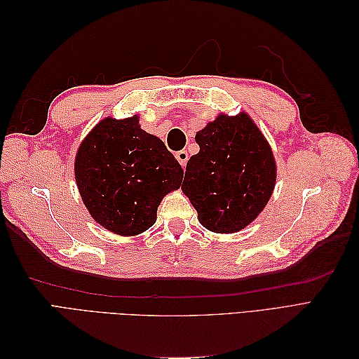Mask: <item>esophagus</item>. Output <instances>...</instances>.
I'll return each mask as SVG.
<instances>
[{
  "mask_svg": "<svg viewBox=\"0 0 359 359\" xmlns=\"http://www.w3.org/2000/svg\"><path fill=\"white\" fill-rule=\"evenodd\" d=\"M177 160L180 161V165L184 168L187 165V160H189V154H187V151L186 149H181V151H178L177 153Z\"/></svg>",
  "mask_w": 359,
  "mask_h": 359,
  "instance_id": "obj_1",
  "label": "esophagus"
}]
</instances>
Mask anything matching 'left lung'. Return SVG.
I'll return each mask as SVG.
<instances>
[{
  "label": "left lung",
  "instance_id": "left-lung-1",
  "mask_svg": "<svg viewBox=\"0 0 359 359\" xmlns=\"http://www.w3.org/2000/svg\"><path fill=\"white\" fill-rule=\"evenodd\" d=\"M194 139L199 153L187 161L181 190L208 231L244 229L264 211L274 191L273 149L245 112L220 114Z\"/></svg>",
  "mask_w": 359,
  "mask_h": 359
}]
</instances>
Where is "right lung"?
<instances>
[{
  "label": "right lung",
  "instance_id": "obj_1",
  "mask_svg": "<svg viewBox=\"0 0 359 359\" xmlns=\"http://www.w3.org/2000/svg\"><path fill=\"white\" fill-rule=\"evenodd\" d=\"M184 172L163 140L139 116L104 118L79 145L74 178L93 219L121 236L156 223L161 199L181 186Z\"/></svg>",
  "mask_w": 359,
  "mask_h": 359
}]
</instances>
